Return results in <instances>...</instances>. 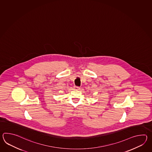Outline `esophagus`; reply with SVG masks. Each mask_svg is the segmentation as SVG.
Here are the masks:
<instances>
[{
  "instance_id": "obj_1",
  "label": "esophagus",
  "mask_w": 152,
  "mask_h": 152,
  "mask_svg": "<svg viewBox=\"0 0 152 152\" xmlns=\"http://www.w3.org/2000/svg\"><path fill=\"white\" fill-rule=\"evenodd\" d=\"M74 88H75V89H76V90H79L80 88V87H78V86H75Z\"/></svg>"
}]
</instances>
